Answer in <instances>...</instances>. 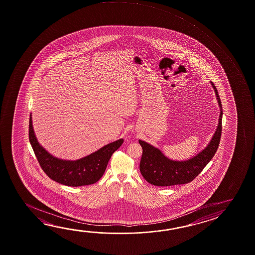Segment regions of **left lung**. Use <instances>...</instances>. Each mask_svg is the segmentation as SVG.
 I'll use <instances>...</instances> for the list:
<instances>
[{"label":"left lung","mask_w":255,"mask_h":255,"mask_svg":"<svg viewBox=\"0 0 255 255\" xmlns=\"http://www.w3.org/2000/svg\"><path fill=\"white\" fill-rule=\"evenodd\" d=\"M211 84L215 92L221 112L217 129L208 145L203 150L188 160L175 161L168 158L157 147H154L141 139L138 140L143 150L139 170L142 176L148 183L159 187L188 183L200 173L214 156L221 140V121L223 113L217 89L213 82H211Z\"/></svg>","instance_id":"1"}]
</instances>
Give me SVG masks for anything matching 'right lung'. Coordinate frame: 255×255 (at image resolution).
Segmentation results:
<instances>
[{
	"instance_id": "add662e5",
	"label": "right lung",
	"mask_w": 255,
	"mask_h": 255,
	"mask_svg": "<svg viewBox=\"0 0 255 255\" xmlns=\"http://www.w3.org/2000/svg\"><path fill=\"white\" fill-rule=\"evenodd\" d=\"M29 140L38 162L48 177L56 182L70 187L96 183L104 174L114 152L124 142V139L120 138L92 154L74 161L58 158L50 154L38 142L33 128L32 115H30Z\"/></svg>"
}]
</instances>
